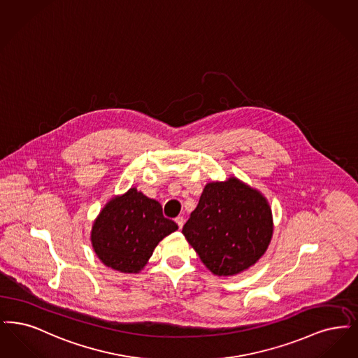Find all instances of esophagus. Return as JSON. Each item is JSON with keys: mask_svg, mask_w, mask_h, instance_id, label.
Masks as SVG:
<instances>
[{"mask_svg": "<svg viewBox=\"0 0 358 358\" xmlns=\"http://www.w3.org/2000/svg\"><path fill=\"white\" fill-rule=\"evenodd\" d=\"M175 222H176V224L179 226V229H182L183 224H185V218H183V217H178V218L175 219Z\"/></svg>", "mask_w": 358, "mask_h": 358, "instance_id": "esophagus-1", "label": "esophagus"}]
</instances>
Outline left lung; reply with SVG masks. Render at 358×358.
<instances>
[{
  "mask_svg": "<svg viewBox=\"0 0 358 358\" xmlns=\"http://www.w3.org/2000/svg\"><path fill=\"white\" fill-rule=\"evenodd\" d=\"M273 229L267 199L231 176L206 185L182 233L213 274L229 277L259 261Z\"/></svg>",
  "mask_w": 358,
  "mask_h": 358,
  "instance_id": "obj_1",
  "label": "left lung"
}]
</instances>
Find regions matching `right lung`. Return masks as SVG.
I'll return each mask as SVG.
<instances>
[{"label":"right lung","mask_w":358,"mask_h":358,"mask_svg":"<svg viewBox=\"0 0 358 358\" xmlns=\"http://www.w3.org/2000/svg\"><path fill=\"white\" fill-rule=\"evenodd\" d=\"M176 230L178 224L164 218L160 203L134 187L104 206L92 226L91 242L106 266L139 273L157 243Z\"/></svg>","instance_id":"right-lung-1"}]
</instances>
